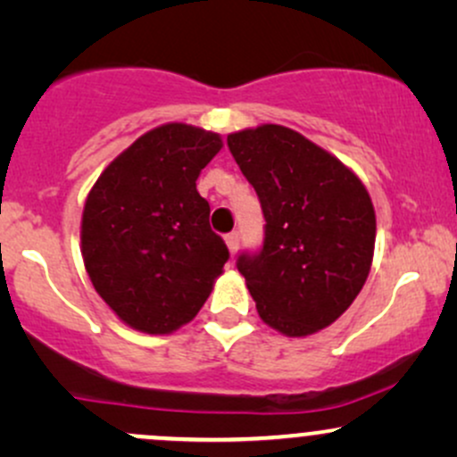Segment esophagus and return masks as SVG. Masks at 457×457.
Here are the masks:
<instances>
[{"mask_svg": "<svg viewBox=\"0 0 457 457\" xmlns=\"http://www.w3.org/2000/svg\"><path fill=\"white\" fill-rule=\"evenodd\" d=\"M225 243H228V249L229 253H236L238 251V245H240V234L238 232H229L228 236H225Z\"/></svg>", "mask_w": 457, "mask_h": 457, "instance_id": "34e87169", "label": "esophagus"}]
</instances>
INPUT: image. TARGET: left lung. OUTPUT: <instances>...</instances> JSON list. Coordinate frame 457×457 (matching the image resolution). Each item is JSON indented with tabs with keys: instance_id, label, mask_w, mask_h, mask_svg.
<instances>
[{
	"instance_id": "obj_1",
	"label": "left lung",
	"mask_w": 457,
	"mask_h": 457,
	"mask_svg": "<svg viewBox=\"0 0 457 457\" xmlns=\"http://www.w3.org/2000/svg\"><path fill=\"white\" fill-rule=\"evenodd\" d=\"M264 212V245L236 262L260 318L287 337L327 328L370 275L376 212L359 176L279 124L228 135Z\"/></svg>"
}]
</instances>
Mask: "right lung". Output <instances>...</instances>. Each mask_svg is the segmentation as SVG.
Returning a JSON list of instances; mask_svg holds the SVG:
<instances>
[{
    "label": "right lung",
    "instance_id": "1",
    "mask_svg": "<svg viewBox=\"0 0 457 457\" xmlns=\"http://www.w3.org/2000/svg\"><path fill=\"white\" fill-rule=\"evenodd\" d=\"M221 135L170 122L104 167L87 193L81 255L94 290L130 328L174 333L197 316L229 251L208 223L199 171Z\"/></svg>",
    "mask_w": 457,
    "mask_h": 457
}]
</instances>
